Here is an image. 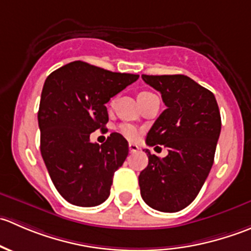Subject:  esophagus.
I'll use <instances>...</instances> for the list:
<instances>
[{"label": "esophagus", "instance_id": "34e87169", "mask_svg": "<svg viewBox=\"0 0 251 251\" xmlns=\"http://www.w3.org/2000/svg\"><path fill=\"white\" fill-rule=\"evenodd\" d=\"M128 149H130V153L133 154V153H137V151H140V147L135 143H130L128 144Z\"/></svg>", "mask_w": 251, "mask_h": 251}]
</instances>
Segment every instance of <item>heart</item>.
Segmentation results:
<instances>
[{"instance_id": "heart-1", "label": "heart", "mask_w": 251, "mask_h": 251, "mask_svg": "<svg viewBox=\"0 0 251 251\" xmlns=\"http://www.w3.org/2000/svg\"><path fill=\"white\" fill-rule=\"evenodd\" d=\"M146 95H151V92H141L138 96H146ZM119 132L124 136L127 140H136L138 136V131L137 128L135 127L131 124H121L119 126Z\"/></svg>"}]
</instances>
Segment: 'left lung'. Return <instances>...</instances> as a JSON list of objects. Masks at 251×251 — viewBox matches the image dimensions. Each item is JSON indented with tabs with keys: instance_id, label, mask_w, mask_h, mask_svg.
Masks as SVG:
<instances>
[{
	"instance_id": "left-lung-1",
	"label": "left lung",
	"mask_w": 251,
	"mask_h": 251,
	"mask_svg": "<svg viewBox=\"0 0 251 251\" xmlns=\"http://www.w3.org/2000/svg\"><path fill=\"white\" fill-rule=\"evenodd\" d=\"M161 93L166 109L147 135V144H161L165 158L151 154L138 176L141 196L153 209L176 212L198 196L214 164L221 115L214 93L184 75H142Z\"/></svg>"
}]
</instances>
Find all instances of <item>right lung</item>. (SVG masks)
<instances>
[{"label":"right lung","instance_id":"right-lung-1","mask_svg":"<svg viewBox=\"0 0 251 251\" xmlns=\"http://www.w3.org/2000/svg\"><path fill=\"white\" fill-rule=\"evenodd\" d=\"M140 75L113 73L72 62L48 75L40 100V149L60 196L77 206H96L110 194L114 173L128 154V143L113 132L103 144L90 135L108 123L105 103Z\"/></svg>","mask_w":251,"mask_h":251}]
</instances>
